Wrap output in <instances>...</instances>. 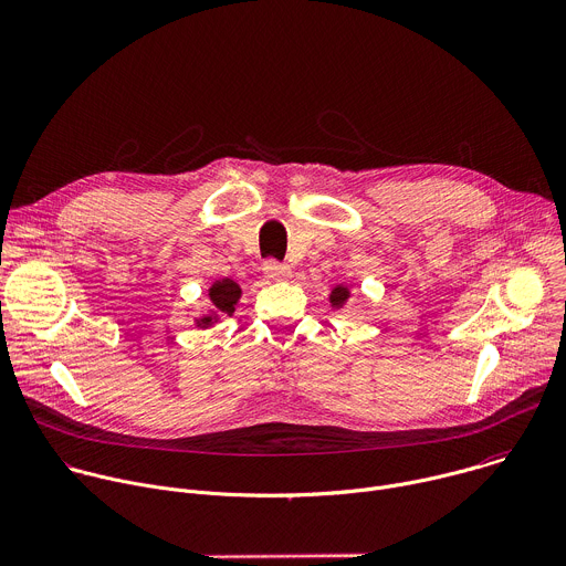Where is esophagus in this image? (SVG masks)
Masks as SVG:
<instances>
[{"label": "esophagus", "instance_id": "esophagus-1", "mask_svg": "<svg viewBox=\"0 0 566 566\" xmlns=\"http://www.w3.org/2000/svg\"><path fill=\"white\" fill-rule=\"evenodd\" d=\"M264 275L269 280H286V277H291V269L286 264L277 262V260H266L264 262Z\"/></svg>", "mask_w": 566, "mask_h": 566}]
</instances>
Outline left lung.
Segmentation results:
<instances>
[{
	"instance_id": "obj_1",
	"label": "left lung",
	"mask_w": 566,
	"mask_h": 566,
	"mask_svg": "<svg viewBox=\"0 0 566 566\" xmlns=\"http://www.w3.org/2000/svg\"><path fill=\"white\" fill-rule=\"evenodd\" d=\"M329 300H332V306H336V308L345 306V302L349 300V289H347V286H336V289L332 291Z\"/></svg>"
}]
</instances>
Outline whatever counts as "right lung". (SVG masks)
Instances as JSON below:
<instances>
[{
    "mask_svg": "<svg viewBox=\"0 0 566 566\" xmlns=\"http://www.w3.org/2000/svg\"><path fill=\"white\" fill-rule=\"evenodd\" d=\"M208 295H210V302H212V311H210L208 315H203V317L197 319V325L203 327V329L210 327L212 322H217L219 315H232L234 304H237V300H239V295H241V289H239L237 282L223 277V280H217V282L210 286Z\"/></svg>",
    "mask_w": 566,
    "mask_h": 566,
    "instance_id": "1",
    "label": "right lung"
}]
</instances>
